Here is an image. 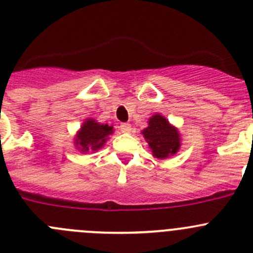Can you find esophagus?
I'll use <instances>...</instances> for the list:
<instances>
[{"instance_id": "esophagus-1", "label": "esophagus", "mask_w": 253, "mask_h": 253, "mask_svg": "<svg viewBox=\"0 0 253 253\" xmlns=\"http://www.w3.org/2000/svg\"><path fill=\"white\" fill-rule=\"evenodd\" d=\"M120 130H122L123 133H130L131 125L129 124V123H123V124L120 125Z\"/></svg>"}]
</instances>
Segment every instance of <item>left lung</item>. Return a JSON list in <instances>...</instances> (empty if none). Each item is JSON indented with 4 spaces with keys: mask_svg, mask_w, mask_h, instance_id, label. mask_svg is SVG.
I'll list each match as a JSON object with an SVG mask.
<instances>
[{
    "mask_svg": "<svg viewBox=\"0 0 253 253\" xmlns=\"http://www.w3.org/2000/svg\"><path fill=\"white\" fill-rule=\"evenodd\" d=\"M141 134L148 143L153 156L159 160L175 155L181 146L179 129L170 124L169 120L160 113L149 118L148 126L141 131Z\"/></svg>",
    "mask_w": 253,
    "mask_h": 253,
    "instance_id": "1",
    "label": "left lung"
}]
</instances>
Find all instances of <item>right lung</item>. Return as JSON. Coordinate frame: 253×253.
Segmentation results:
<instances>
[{
    "label": "right lung",
    "mask_w": 253,
    "mask_h": 253,
    "mask_svg": "<svg viewBox=\"0 0 253 253\" xmlns=\"http://www.w3.org/2000/svg\"><path fill=\"white\" fill-rule=\"evenodd\" d=\"M113 133L112 125L102 124L93 118H88L74 136V146L82 154L94 153L105 145Z\"/></svg>",
    "instance_id": "1"
}]
</instances>
